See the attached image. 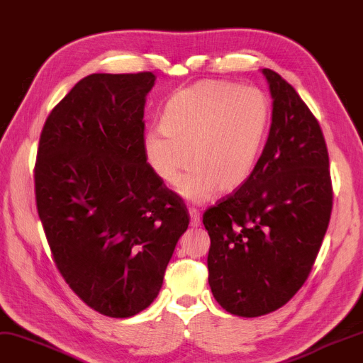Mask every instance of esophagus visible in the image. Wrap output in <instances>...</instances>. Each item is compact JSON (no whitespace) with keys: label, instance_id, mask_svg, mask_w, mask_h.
<instances>
[{"label":"esophagus","instance_id":"esophagus-1","mask_svg":"<svg viewBox=\"0 0 363 363\" xmlns=\"http://www.w3.org/2000/svg\"><path fill=\"white\" fill-rule=\"evenodd\" d=\"M189 215H190V224L193 227H198L201 224V213L198 208H189Z\"/></svg>","mask_w":363,"mask_h":363}]
</instances>
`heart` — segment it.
Masks as SVG:
<instances>
[{"instance_id":"b5f03b06","label":"heart","mask_w":363,"mask_h":363,"mask_svg":"<svg viewBox=\"0 0 363 363\" xmlns=\"http://www.w3.org/2000/svg\"><path fill=\"white\" fill-rule=\"evenodd\" d=\"M269 123L271 102L259 88L201 80L167 100L161 130L145 134L143 153L165 185H174L191 165L179 193L187 201L204 202L249 179Z\"/></svg>"}]
</instances>
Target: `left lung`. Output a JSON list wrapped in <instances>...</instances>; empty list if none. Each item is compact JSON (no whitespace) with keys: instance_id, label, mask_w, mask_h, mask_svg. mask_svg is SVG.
Instances as JSON below:
<instances>
[{"instance_id":"1","label":"left lung","mask_w":363,"mask_h":363,"mask_svg":"<svg viewBox=\"0 0 363 363\" xmlns=\"http://www.w3.org/2000/svg\"><path fill=\"white\" fill-rule=\"evenodd\" d=\"M266 75L272 123L254 172L202 216L210 237L208 284L233 315L286 305L314 266L330 224L333 185L322 128L288 82Z\"/></svg>"}]
</instances>
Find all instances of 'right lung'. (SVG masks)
Listing matches in <instances>:
<instances>
[{
  "label": "right lung",
  "instance_id": "1",
  "mask_svg": "<svg viewBox=\"0 0 363 363\" xmlns=\"http://www.w3.org/2000/svg\"><path fill=\"white\" fill-rule=\"evenodd\" d=\"M153 72L91 74L41 131L35 199L55 266L97 313L126 318L162 288L189 210L143 153Z\"/></svg>",
  "mask_w": 363,
  "mask_h": 363
}]
</instances>
